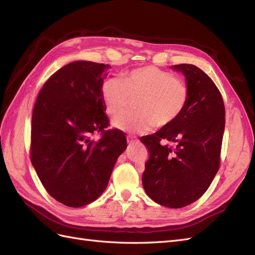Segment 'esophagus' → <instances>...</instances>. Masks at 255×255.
Listing matches in <instances>:
<instances>
[{"mask_svg": "<svg viewBox=\"0 0 255 255\" xmlns=\"http://www.w3.org/2000/svg\"><path fill=\"white\" fill-rule=\"evenodd\" d=\"M127 140H128V144H132V143H135V142L138 141V140L136 139V138L133 137V136H128V137H127Z\"/></svg>", "mask_w": 255, "mask_h": 255, "instance_id": "1", "label": "esophagus"}]
</instances>
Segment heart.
<instances>
[{"label": "heart", "instance_id": "1", "mask_svg": "<svg viewBox=\"0 0 255 255\" xmlns=\"http://www.w3.org/2000/svg\"><path fill=\"white\" fill-rule=\"evenodd\" d=\"M106 113L117 115L132 100L137 113H123L113 120V127L123 132L146 133L167 128L180 118L188 103L189 88L183 80L154 66L134 69L119 78L104 81L101 88Z\"/></svg>", "mask_w": 255, "mask_h": 255}]
</instances>
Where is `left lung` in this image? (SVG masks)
<instances>
[{"label": "left lung", "mask_w": 255, "mask_h": 255, "mask_svg": "<svg viewBox=\"0 0 255 255\" xmlns=\"http://www.w3.org/2000/svg\"><path fill=\"white\" fill-rule=\"evenodd\" d=\"M171 68L186 78L189 100L171 126L140 137L150 153L142 185L153 201L181 208L201 198L218 171L226 110L220 91L201 69L188 64Z\"/></svg>", "instance_id": "left-lung-1"}]
</instances>
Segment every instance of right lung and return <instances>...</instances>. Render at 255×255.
<instances>
[{
	"label": "right lung",
	"mask_w": 255,
	"mask_h": 255,
	"mask_svg": "<svg viewBox=\"0 0 255 255\" xmlns=\"http://www.w3.org/2000/svg\"><path fill=\"white\" fill-rule=\"evenodd\" d=\"M110 65L78 60L44 83L33 111L30 160L43 187L69 207L94 202L127 149L126 134L110 126L101 88ZM100 132L94 141L91 137Z\"/></svg>",
	"instance_id": "obj_1"
}]
</instances>
